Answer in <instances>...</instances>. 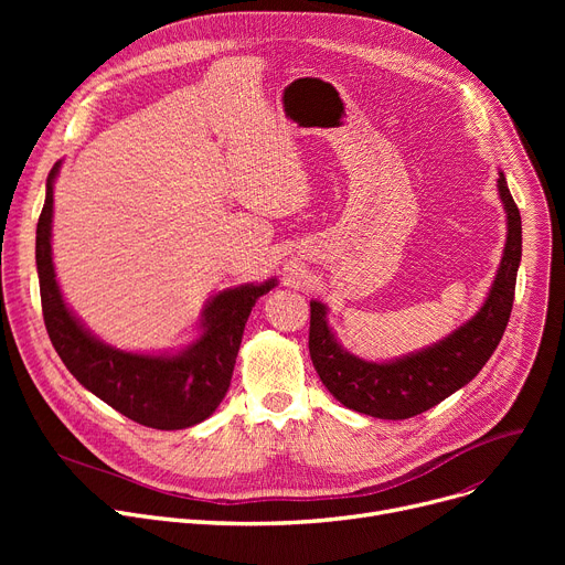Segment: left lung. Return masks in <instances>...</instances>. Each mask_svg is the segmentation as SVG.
I'll return each instance as SVG.
<instances>
[{"instance_id":"1","label":"left lung","mask_w":565,"mask_h":565,"mask_svg":"<svg viewBox=\"0 0 565 565\" xmlns=\"http://www.w3.org/2000/svg\"><path fill=\"white\" fill-rule=\"evenodd\" d=\"M497 192L507 213V243L481 309L451 334L403 358L371 362L341 345L328 320V305L311 300L309 354L330 394L348 409L377 419H409L449 398L479 375L507 330L522 260V220L507 175Z\"/></svg>"}]
</instances>
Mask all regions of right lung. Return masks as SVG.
<instances>
[{"label": "right lung", "mask_w": 565, "mask_h": 565, "mask_svg": "<svg viewBox=\"0 0 565 565\" xmlns=\"http://www.w3.org/2000/svg\"><path fill=\"white\" fill-rule=\"evenodd\" d=\"M58 160L45 185V203L36 226V270L50 341L84 390L124 417L158 430L201 424L228 392L245 322L260 295L277 279L243 284L215 292L199 318V337L181 350L132 352L100 341L66 305L52 260L54 181Z\"/></svg>", "instance_id": "1"}]
</instances>
